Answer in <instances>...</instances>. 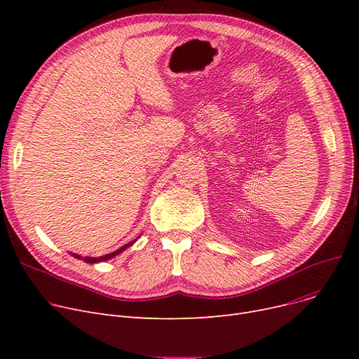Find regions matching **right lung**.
Wrapping results in <instances>:
<instances>
[{
	"mask_svg": "<svg viewBox=\"0 0 359 359\" xmlns=\"http://www.w3.org/2000/svg\"><path fill=\"white\" fill-rule=\"evenodd\" d=\"M137 241V238L134 240V241H130V243H128V244H125V246H122L121 249H118V250H115V252H111V253H109V255H104V256H99V257H88V256H86V257H81L80 255H75V253H71L69 252V255L71 256H74L75 259H83L86 263H99V262H104V260H109V259H111V257H115V256H118V255H121L123 250H126L129 246H132V244H134Z\"/></svg>",
	"mask_w": 359,
	"mask_h": 359,
	"instance_id": "obj_1",
	"label": "right lung"
}]
</instances>
